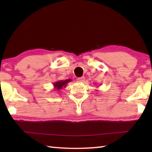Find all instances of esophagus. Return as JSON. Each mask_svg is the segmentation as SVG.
Instances as JSON below:
<instances>
[{"label":"esophagus","mask_w":152,"mask_h":152,"mask_svg":"<svg viewBox=\"0 0 152 152\" xmlns=\"http://www.w3.org/2000/svg\"><path fill=\"white\" fill-rule=\"evenodd\" d=\"M84 80H85V78H84V77H80V78H78L77 79V81L80 82H84Z\"/></svg>","instance_id":"esophagus-1"}]
</instances>
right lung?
<instances>
[{
  "instance_id": "obj_1",
  "label": "right lung",
  "mask_w": 152,
  "mask_h": 152,
  "mask_svg": "<svg viewBox=\"0 0 152 152\" xmlns=\"http://www.w3.org/2000/svg\"><path fill=\"white\" fill-rule=\"evenodd\" d=\"M72 81V79H67V80H58L55 82H53V90L56 91H60L63 87L66 86L68 82H70Z\"/></svg>"
}]
</instances>
